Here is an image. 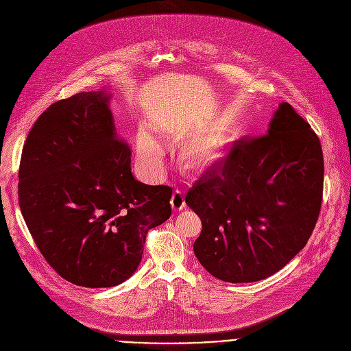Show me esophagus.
Returning a JSON list of instances; mask_svg holds the SVG:
<instances>
[{
	"label": "esophagus",
	"instance_id": "obj_1",
	"mask_svg": "<svg viewBox=\"0 0 351 351\" xmlns=\"http://www.w3.org/2000/svg\"><path fill=\"white\" fill-rule=\"evenodd\" d=\"M171 206L175 211H180L186 207V202H184V195L180 190H175L172 197H171Z\"/></svg>",
	"mask_w": 351,
	"mask_h": 351
}]
</instances>
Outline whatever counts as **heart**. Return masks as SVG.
I'll return each instance as SVG.
<instances>
[{
    "mask_svg": "<svg viewBox=\"0 0 351 351\" xmlns=\"http://www.w3.org/2000/svg\"><path fill=\"white\" fill-rule=\"evenodd\" d=\"M140 167L147 173H157L162 165L164 148L161 143L148 132H140L136 141ZM184 161L191 168H197L208 161V149L202 145H189L184 149Z\"/></svg>",
    "mask_w": 351,
    "mask_h": 351,
    "instance_id": "heart-1",
    "label": "heart"
}]
</instances>
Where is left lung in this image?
I'll list each match as a JSON object with an SVG mask.
<instances>
[{"mask_svg":"<svg viewBox=\"0 0 351 351\" xmlns=\"http://www.w3.org/2000/svg\"><path fill=\"white\" fill-rule=\"evenodd\" d=\"M322 191L321 141L282 103L267 134L234 141L187 191L186 204L203 223L193 244L197 260L230 283L274 275L307 244Z\"/></svg>","mask_w":351,"mask_h":351,"instance_id":"obj_1","label":"left lung"}]
</instances>
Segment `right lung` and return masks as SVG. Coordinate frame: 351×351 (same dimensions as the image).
Here are the masks:
<instances>
[{
    "mask_svg": "<svg viewBox=\"0 0 351 351\" xmlns=\"http://www.w3.org/2000/svg\"><path fill=\"white\" fill-rule=\"evenodd\" d=\"M110 95L77 93L34 122L19 165V207L51 268L83 287H111L137 269L149 229L172 213V189L136 180L115 133Z\"/></svg>",
    "mask_w": 351,
    "mask_h": 351,
    "instance_id": "1",
    "label": "right lung"
}]
</instances>
